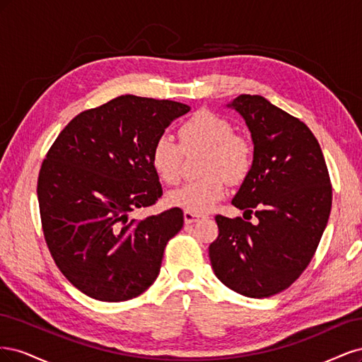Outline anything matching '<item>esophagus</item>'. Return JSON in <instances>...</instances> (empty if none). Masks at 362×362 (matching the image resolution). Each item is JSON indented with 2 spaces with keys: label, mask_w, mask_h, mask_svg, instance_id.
Returning a JSON list of instances; mask_svg holds the SVG:
<instances>
[{
  "label": "esophagus",
  "mask_w": 362,
  "mask_h": 362,
  "mask_svg": "<svg viewBox=\"0 0 362 362\" xmlns=\"http://www.w3.org/2000/svg\"><path fill=\"white\" fill-rule=\"evenodd\" d=\"M201 217H202L201 214H196V213H192V211H184L185 223H194L196 221H199Z\"/></svg>",
  "instance_id": "34e87169"
}]
</instances>
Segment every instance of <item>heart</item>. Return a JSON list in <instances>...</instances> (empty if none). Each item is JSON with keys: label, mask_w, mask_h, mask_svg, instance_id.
Here are the masks:
<instances>
[{"label": "heart", "mask_w": 362, "mask_h": 362, "mask_svg": "<svg viewBox=\"0 0 362 362\" xmlns=\"http://www.w3.org/2000/svg\"><path fill=\"white\" fill-rule=\"evenodd\" d=\"M181 146L168 134L158 136L151 148V164L158 178L177 184L181 177L182 151L205 149L199 172L202 178L190 181L168 194L172 206L202 214L210 211L226 193V178L240 182L246 178L254 148L249 141L233 133V127L222 116L208 110L196 112L178 129Z\"/></svg>", "instance_id": "b5f03b06"}]
</instances>
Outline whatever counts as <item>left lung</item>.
<instances>
[{"label": "left lung", "instance_id": "1", "mask_svg": "<svg viewBox=\"0 0 362 362\" xmlns=\"http://www.w3.org/2000/svg\"><path fill=\"white\" fill-rule=\"evenodd\" d=\"M228 107L242 115L254 141V163L233 205L255 213L258 223L217 214L208 254L228 288L270 298L310 264L329 218L332 185L319 141L298 117L259 95H240Z\"/></svg>", "mask_w": 362, "mask_h": 362}]
</instances>
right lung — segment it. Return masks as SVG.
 I'll return each instance as SVG.
<instances>
[{"label":"right lung","mask_w":362,"mask_h":362,"mask_svg":"<svg viewBox=\"0 0 362 362\" xmlns=\"http://www.w3.org/2000/svg\"><path fill=\"white\" fill-rule=\"evenodd\" d=\"M190 107L122 95L75 116L42 163L37 199L43 235L74 287L103 302L133 299L157 279L184 214L170 208L144 221L163 189L151 148Z\"/></svg>","instance_id":"1"}]
</instances>
